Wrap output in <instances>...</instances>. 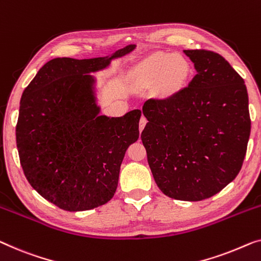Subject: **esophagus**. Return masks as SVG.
<instances>
[{
	"label": "esophagus",
	"instance_id": "esophagus-1",
	"mask_svg": "<svg viewBox=\"0 0 261 261\" xmlns=\"http://www.w3.org/2000/svg\"><path fill=\"white\" fill-rule=\"evenodd\" d=\"M146 123H147V119L145 118V116H141V118H140V121H139V130H140V133H141L143 128H145Z\"/></svg>",
	"mask_w": 261,
	"mask_h": 261
}]
</instances>
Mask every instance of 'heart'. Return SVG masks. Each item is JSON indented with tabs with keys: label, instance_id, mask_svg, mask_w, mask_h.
<instances>
[{
	"label": "heart",
	"instance_id": "obj_1",
	"mask_svg": "<svg viewBox=\"0 0 261 261\" xmlns=\"http://www.w3.org/2000/svg\"><path fill=\"white\" fill-rule=\"evenodd\" d=\"M190 67L180 55L156 53L147 58L137 71V81L141 86H152L159 82L162 93H172L185 84Z\"/></svg>",
	"mask_w": 261,
	"mask_h": 261
}]
</instances>
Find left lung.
<instances>
[{
    "label": "left lung",
    "mask_w": 261,
    "mask_h": 261,
    "mask_svg": "<svg viewBox=\"0 0 261 261\" xmlns=\"http://www.w3.org/2000/svg\"><path fill=\"white\" fill-rule=\"evenodd\" d=\"M196 74L171 96L142 107L141 140L154 180L169 198L200 201L236 179L251 133L244 79L218 53L184 50Z\"/></svg>",
    "instance_id": "8db88e82"
}]
</instances>
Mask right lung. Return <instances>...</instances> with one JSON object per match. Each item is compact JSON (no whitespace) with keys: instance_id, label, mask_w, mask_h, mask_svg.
<instances>
[{"instance_id":"add662e5","label":"right lung","mask_w":261,"mask_h":261,"mask_svg":"<svg viewBox=\"0 0 261 261\" xmlns=\"http://www.w3.org/2000/svg\"><path fill=\"white\" fill-rule=\"evenodd\" d=\"M134 47L111 58L53 59L23 90L16 124L22 169L34 190L60 208L92 210L115 193L124 153L139 139L141 111L122 118L97 115L87 73Z\"/></svg>"}]
</instances>
